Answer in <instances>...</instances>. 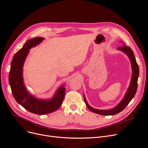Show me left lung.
Instances as JSON below:
<instances>
[{
    "label": "left lung",
    "mask_w": 148,
    "mask_h": 148,
    "mask_svg": "<svg viewBox=\"0 0 148 148\" xmlns=\"http://www.w3.org/2000/svg\"><path fill=\"white\" fill-rule=\"evenodd\" d=\"M121 42H122L124 44V42L123 41H121ZM118 50L122 51L124 53H125L129 58L131 62L132 68V75L130 86L126 92L125 96L123 97V99L121 100V101L116 107H114L112 109L110 110H99L92 107L88 103L86 98H85V96L83 94L84 102L86 103L87 107L91 112L95 113L106 116L114 115L118 114L122 112L124 108L126 107V106L131 101V99L134 98L136 93L137 89V80L139 75V68L138 64H137L135 56L134 55V53L130 47L126 45H123L121 47L118 48Z\"/></svg>",
    "instance_id": "obj_1"
}]
</instances>
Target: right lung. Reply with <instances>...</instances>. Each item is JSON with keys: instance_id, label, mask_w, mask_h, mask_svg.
<instances>
[{"instance_id": "1", "label": "right lung", "mask_w": 148, "mask_h": 148, "mask_svg": "<svg viewBox=\"0 0 148 148\" xmlns=\"http://www.w3.org/2000/svg\"><path fill=\"white\" fill-rule=\"evenodd\" d=\"M44 38L36 37L29 40L18 50L11 62L9 83L13 97L16 101L27 111L36 114H45L57 110L65 97L66 89L62 84L51 99H38L27 90L23 77V68L29 50L40 44Z\"/></svg>"}]
</instances>
